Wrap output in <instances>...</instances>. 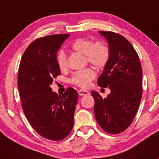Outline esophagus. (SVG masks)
Wrapping results in <instances>:
<instances>
[{
    "label": "esophagus",
    "mask_w": 159,
    "mask_h": 159,
    "mask_svg": "<svg viewBox=\"0 0 159 159\" xmlns=\"http://www.w3.org/2000/svg\"><path fill=\"white\" fill-rule=\"evenodd\" d=\"M78 94H79L80 96L87 95V94H89V92L88 91H85V90H79L78 91Z\"/></svg>",
    "instance_id": "esophagus-1"
}]
</instances>
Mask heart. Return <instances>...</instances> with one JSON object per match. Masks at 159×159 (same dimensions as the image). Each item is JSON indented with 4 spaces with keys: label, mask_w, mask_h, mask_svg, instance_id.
<instances>
[{
    "label": "heart",
    "mask_w": 159,
    "mask_h": 159,
    "mask_svg": "<svg viewBox=\"0 0 159 159\" xmlns=\"http://www.w3.org/2000/svg\"><path fill=\"white\" fill-rule=\"evenodd\" d=\"M70 49L84 55L85 61L92 64L98 69L104 67L110 60V49L102 41L93 43L90 39L81 37L73 42L70 45ZM56 61L60 70L64 71L67 69L66 56L63 52H60L57 55ZM95 76L96 72L94 69L87 67L74 73L71 77L70 82L80 88H87Z\"/></svg>",
    "instance_id": "b5f03b06"
}]
</instances>
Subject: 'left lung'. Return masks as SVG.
<instances>
[{
	"label": "left lung",
	"instance_id": "1",
	"mask_svg": "<svg viewBox=\"0 0 159 159\" xmlns=\"http://www.w3.org/2000/svg\"><path fill=\"white\" fill-rule=\"evenodd\" d=\"M109 44L110 57L98 80L101 88L110 93L103 98L92 91L94 112L99 125L106 132L117 134L133 122L142 98L143 72L139 56L131 43L121 34L99 31Z\"/></svg>",
	"mask_w": 159,
	"mask_h": 159
}]
</instances>
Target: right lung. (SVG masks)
<instances>
[{"label": "right lung", "mask_w": 159, "mask_h": 159, "mask_svg": "<svg viewBox=\"0 0 159 159\" xmlns=\"http://www.w3.org/2000/svg\"><path fill=\"white\" fill-rule=\"evenodd\" d=\"M69 34L40 37L27 47L21 59L18 88L22 107L34 129L43 137L58 141L70 133L78 94L73 88L58 95L50 88L61 74L56 56Z\"/></svg>", "instance_id": "add662e5"}]
</instances>
